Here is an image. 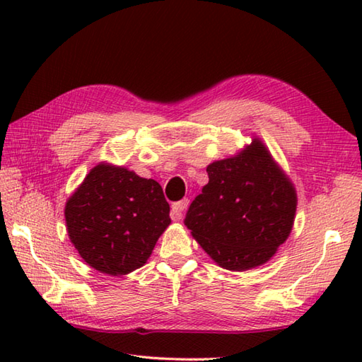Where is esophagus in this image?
<instances>
[{
	"instance_id": "34e87169",
	"label": "esophagus",
	"mask_w": 362,
	"mask_h": 362,
	"mask_svg": "<svg viewBox=\"0 0 362 362\" xmlns=\"http://www.w3.org/2000/svg\"><path fill=\"white\" fill-rule=\"evenodd\" d=\"M189 205L188 199H182V201L173 204V209H171V219L173 221H180L182 219V214L183 211L187 210V206Z\"/></svg>"
}]
</instances>
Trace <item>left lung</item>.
Listing matches in <instances>:
<instances>
[{
	"instance_id": "1",
	"label": "left lung",
	"mask_w": 362,
	"mask_h": 362,
	"mask_svg": "<svg viewBox=\"0 0 362 362\" xmlns=\"http://www.w3.org/2000/svg\"><path fill=\"white\" fill-rule=\"evenodd\" d=\"M209 183L183 219L222 267L247 271L266 263L294 224L296 189L263 143L206 168Z\"/></svg>"
}]
</instances>
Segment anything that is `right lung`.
<instances>
[{"label": "right lung", "instance_id": "obj_1", "mask_svg": "<svg viewBox=\"0 0 362 362\" xmlns=\"http://www.w3.org/2000/svg\"><path fill=\"white\" fill-rule=\"evenodd\" d=\"M65 219L83 261L109 275L141 267L171 222L158 182L110 165L91 169L68 199Z\"/></svg>", "mask_w": 362, "mask_h": 362}]
</instances>
